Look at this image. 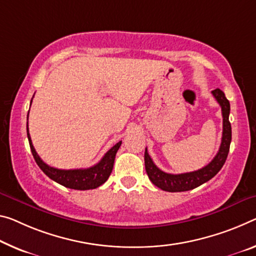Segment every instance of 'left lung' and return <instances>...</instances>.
<instances>
[{
  "label": "left lung",
  "instance_id": "1",
  "mask_svg": "<svg viewBox=\"0 0 256 256\" xmlns=\"http://www.w3.org/2000/svg\"><path fill=\"white\" fill-rule=\"evenodd\" d=\"M212 94L216 100L221 106L222 117H223V131H222V140L220 144V149L216 154V156L213 158L212 162L200 170L189 173L181 174H171L162 171L154 163L152 158L146 148L144 152V166L146 172L148 174L149 180L158 188H160L164 192H188L205 184L208 180L216 176L218 172L224 165L228 152L230 149L231 142V124L229 122L230 114V104L229 100L226 98L224 93L220 88H216L212 91Z\"/></svg>",
  "mask_w": 256,
  "mask_h": 256
}]
</instances>
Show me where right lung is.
<instances>
[{
  "label": "right lung",
  "instance_id": "1",
  "mask_svg": "<svg viewBox=\"0 0 256 256\" xmlns=\"http://www.w3.org/2000/svg\"><path fill=\"white\" fill-rule=\"evenodd\" d=\"M33 100V99H32ZM32 104V101H30ZM28 120V115H27ZM27 136L30 141V147L33 154L34 160L36 164L40 166V168L50 178L51 180L58 182L66 188L76 189V190H88L96 189L99 186L104 184L108 180L109 176L112 171L114 162H115V156L117 150L120 149L122 141L117 142L114 147H112L108 152L104 154V156L101 158V160L94 166H91L88 168H76V170H59L48 164L40 160V157L38 155L36 150L32 144V139L28 131V122H27Z\"/></svg>",
  "mask_w": 256,
  "mask_h": 256
}]
</instances>
